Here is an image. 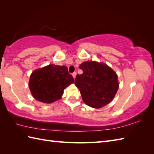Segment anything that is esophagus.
Wrapping results in <instances>:
<instances>
[{"instance_id": "esophagus-1", "label": "esophagus", "mask_w": 154, "mask_h": 154, "mask_svg": "<svg viewBox=\"0 0 154 154\" xmlns=\"http://www.w3.org/2000/svg\"><path fill=\"white\" fill-rule=\"evenodd\" d=\"M72 75H73V77L75 79V77H76V75H77V73H76V72H74V73H73V74H72Z\"/></svg>"}]
</instances>
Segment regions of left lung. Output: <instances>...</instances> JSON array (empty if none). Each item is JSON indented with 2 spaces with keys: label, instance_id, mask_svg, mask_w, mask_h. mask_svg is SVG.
<instances>
[{
  "label": "left lung",
  "instance_id": "1",
  "mask_svg": "<svg viewBox=\"0 0 154 154\" xmlns=\"http://www.w3.org/2000/svg\"><path fill=\"white\" fill-rule=\"evenodd\" d=\"M83 74L77 75L75 85L88 106L99 109L110 103L119 87L115 71L105 63L85 61L79 65Z\"/></svg>",
  "mask_w": 154,
  "mask_h": 154
}]
</instances>
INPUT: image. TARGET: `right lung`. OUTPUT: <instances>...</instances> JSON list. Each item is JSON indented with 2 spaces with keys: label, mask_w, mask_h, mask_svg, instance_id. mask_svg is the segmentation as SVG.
Returning <instances> with one entry per match:
<instances>
[{
  "label": "right lung",
  "mask_w": 154,
  "mask_h": 154,
  "mask_svg": "<svg viewBox=\"0 0 154 154\" xmlns=\"http://www.w3.org/2000/svg\"><path fill=\"white\" fill-rule=\"evenodd\" d=\"M73 82L66 66L50 64L32 72L29 88L35 99L52 103L60 99L64 89Z\"/></svg>",
  "instance_id": "add662e5"
}]
</instances>
